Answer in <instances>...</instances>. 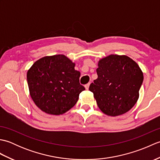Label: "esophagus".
Returning <instances> with one entry per match:
<instances>
[{
	"instance_id": "34e87169",
	"label": "esophagus",
	"mask_w": 160,
	"mask_h": 160,
	"mask_svg": "<svg viewBox=\"0 0 160 160\" xmlns=\"http://www.w3.org/2000/svg\"><path fill=\"white\" fill-rule=\"evenodd\" d=\"M89 85H90V83H88V84H85V86H84V87H85V89H86L87 90L89 89Z\"/></svg>"
}]
</instances>
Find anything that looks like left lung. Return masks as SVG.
<instances>
[{
  "label": "left lung",
  "mask_w": 160,
  "mask_h": 160,
  "mask_svg": "<svg viewBox=\"0 0 160 160\" xmlns=\"http://www.w3.org/2000/svg\"><path fill=\"white\" fill-rule=\"evenodd\" d=\"M98 78L89 91L100 109L108 116H118L133 107L139 98L144 76L135 61L125 55L108 56L98 61Z\"/></svg>",
  "instance_id": "left-lung-1"
}]
</instances>
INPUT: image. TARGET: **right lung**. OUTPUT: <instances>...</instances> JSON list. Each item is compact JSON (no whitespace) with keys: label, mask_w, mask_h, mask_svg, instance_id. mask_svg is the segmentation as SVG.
<instances>
[{"label":"right lung","mask_w":160,"mask_h":160,"mask_svg":"<svg viewBox=\"0 0 160 160\" xmlns=\"http://www.w3.org/2000/svg\"><path fill=\"white\" fill-rule=\"evenodd\" d=\"M76 64L62 54L38 60L27 73L29 94L42 111L59 115L71 109L85 89Z\"/></svg>","instance_id":"1"}]
</instances>
